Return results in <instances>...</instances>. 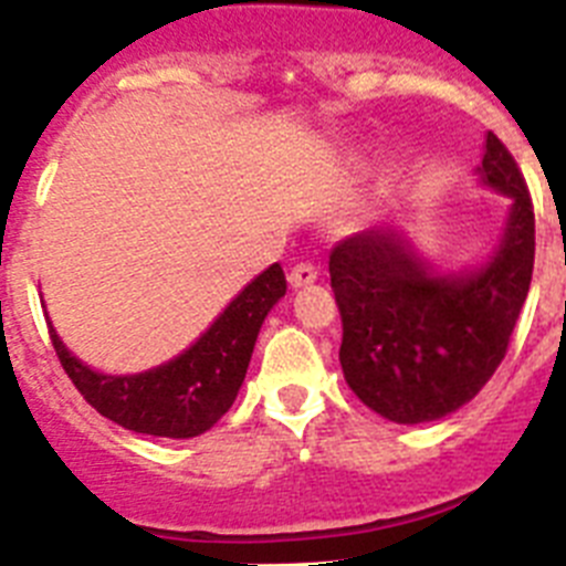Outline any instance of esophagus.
<instances>
[{
	"instance_id": "1",
	"label": "esophagus",
	"mask_w": 566,
	"mask_h": 566,
	"mask_svg": "<svg viewBox=\"0 0 566 566\" xmlns=\"http://www.w3.org/2000/svg\"><path fill=\"white\" fill-rule=\"evenodd\" d=\"M314 280H317V269L312 263H297V266L289 272V286L292 289H306L312 286Z\"/></svg>"
}]
</instances>
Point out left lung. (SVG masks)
<instances>
[{
  "label": "left lung",
  "instance_id": "obj_1",
  "mask_svg": "<svg viewBox=\"0 0 566 566\" xmlns=\"http://www.w3.org/2000/svg\"><path fill=\"white\" fill-rule=\"evenodd\" d=\"M482 187L510 198L496 243L479 263L442 269L405 223L345 238L328 258L343 317L345 382L397 424L437 422L484 388L507 352L530 292L536 218L513 155L484 135Z\"/></svg>",
  "mask_w": 566,
  "mask_h": 566
}]
</instances>
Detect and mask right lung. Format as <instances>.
I'll list each match as a JSON object with an SVG mask.
<instances>
[{
    "mask_svg": "<svg viewBox=\"0 0 566 566\" xmlns=\"http://www.w3.org/2000/svg\"><path fill=\"white\" fill-rule=\"evenodd\" d=\"M286 294L280 263L240 289L212 326L178 357L138 374H104L70 352L50 323V339L64 371L102 417L147 437L192 439L232 408L247 379L260 326Z\"/></svg>",
    "mask_w": 566,
    "mask_h": 566,
    "instance_id": "right-lung-1",
    "label": "right lung"
}]
</instances>
